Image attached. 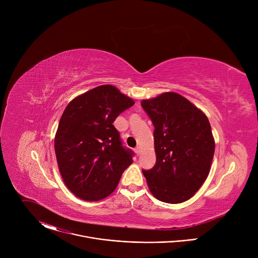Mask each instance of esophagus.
Listing matches in <instances>:
<instances>
[{
	"instance_id": "obj_1",
	"label": "esophagus",
	"mask_w": 258,
	"mask_h": 258,
	"mask_svg": "<svg viewBox=\"0 0 258 258\" xmlns=\"http://www.w3.org/2000/svg\"><path fill=\"white\" fill-rule=\"evenodd\" d=\"M135 152H136V154L139 156L140 153H141V147H137V148L135 149Z\"/></svg>"
}]
</instances>
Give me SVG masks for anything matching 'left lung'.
I'll return each instance as SVG.
<instances>
[{"label": "left lung", "instance_id": "obj_1", "mask_svg": "<svg viewBox=\"0 0 258 258\" xmlns=\"http://www.w3.org/2000/svg\"><path fill=\"white\" fill-rule=\"evenodd\" d=\"M154 130L156 163L143 170L152 195L177 204L192 198L207 178L215 143L207 116L173 92L143 100Z\"/></svg>", "mask_w": 258, "mask_h": 258}]
</instances>
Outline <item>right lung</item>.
Wrapping results in <instances>:
<instances>
[{"instance_id": "1", "label": "right lung", "mask_w": 258, "mask_h": 258, "mask_svg": "<svg viewBox=\"0 0 258 258\" xmlns=\"http://www.w3.org/2000/svg\"><path fill=\"white\" fill-rule=\"evenodd\" d=\"M135 101L111 85L94 88L73 99L60 118L55 154L63 181L86 201L111 194L133 163L113 122Z\"/></svg>"}]
</instances>
